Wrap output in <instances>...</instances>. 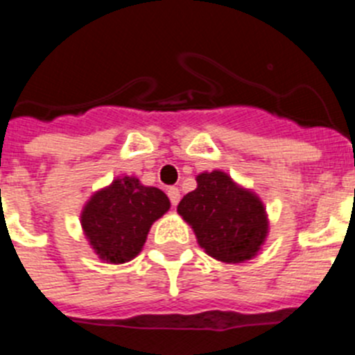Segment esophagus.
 I'll return each instance as SVG.
<instances>
[{
	"label": "esophagus",
	"mask_w": 355,
	"mask_h": 355,
	"mask_svg": "<svg viewBox=\"0 0 355 355\" xmlns=\"http://www.w3.org/2000/svg\"><path fill=\"white\" fill-rule=\"evenodd\" d=\"M168 198H170L171 205H173V207H177L178 201H180V191H178L177 187H170L168 189Z\"/></svg>",
	"instance_id": "34e87169"
}]
</instances>
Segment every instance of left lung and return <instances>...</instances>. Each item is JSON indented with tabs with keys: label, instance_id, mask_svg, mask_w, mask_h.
Segmentation results:
<instances>
[{
	"label": "left lung",
	"instance_id": "left-lung-1",
	"mask_svg": "<svg viewBox=\"0 0 355 355\" xmlns=\"http://www.w3.org/2000/svg\"><path fill=\"white\" fill-rule=\"evenodd\" d=\"M196 182L177 211L193 227L200 247L223 263L256 257L268 236L266 208L259 196L218 170L200 173Z\"/></svg>",
	"mask_w": 355,
	"mask_h": 355
}]
</instances>
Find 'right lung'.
<instances>
[{
    "instance_id": "obj_1",
    "label": "right lung",
    "mask_w": 355,
    "mask_h": 355,
    "mask_svg": "<svg viewBox=\"0 0 355 355\" xmlns=\"http://www.w3.org/2000/svg\"><path fill=\"white\" fill-rule=\"evenodd\" d=\"M168 210L170 200L161 189L125 175L92 194L80 224L99 259L122 264L141 252L152 224Z\"/></svg>"
}]
</instances>
